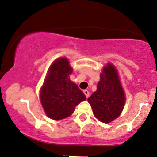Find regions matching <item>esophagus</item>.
Here are the masks:
<instances>
[{"instance_id":"esophagus-1","label":"esophagus","mask_w":157,"mask_h":157,"mask_svg":"<svg viewBox=\"0 0 157 157\" xmlns=\"http://www.w3.org/2000/svg\"><path fill=\"white\" fill-rule=\"evenodd\" d=\"M84 94H85L86 97H87V98H88L89 95H90V93H89V91H87V90H84Z\"/></svg>"}]
</instances>
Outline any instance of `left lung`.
I'll use <instances>...</instances> for the list:
<instances>
[{"label":"left lung","instance_id":"left-lung-1","mask_svg":"<svg viewBox=\"0 0 157 157\" xmlns=\"http://www.w3.org/2000/svg\"><path fill=\"white\" fill-rule=\"evenodd\" d=\"M125 94L115 66L108 63L103 68L97 90L87 101L94 117L105 124L119 117L125 104Z\"/></svg>","mask_w":157,"mask_h":157}]
</instances>
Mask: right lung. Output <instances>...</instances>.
Listing matches in <instances>:
<instances>
[{"instance_id": "obj_1", "label": "right lung", "mask_w": 157, "mask_h": 157, "mask_svg": "<svg viewBox=\"0 0 157 157\" xmlns=\"http://www.w3.org/2000/svg\"><path fill=\"white\" fill-rule=\"evenodd\" d=\"M73 73L68 59L60 58L52 63L40 89V98L45 113L52 120H62L73 113L85 94L70 79Z\"/></svg>"}]
</instances>
